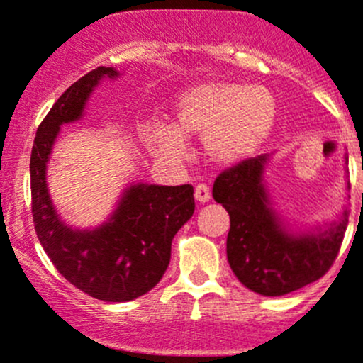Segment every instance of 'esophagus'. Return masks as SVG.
Wrapping results in <instances>:
<instances>
[{
	"instance_id": "34e87169",
	"label": "esophagus",
	"mask_w": 363,
	"mask_h": 363,
	"mask_svg": "<svg viewBox=\"0 0 363 363\" xmlns=\"http://www.w3.org/2000/svg\"><path fill=\"white\" fill-rule=\"evenodd\" d=\"M194 197H196L197 201H199V203H208V201H210V189H208L206 185H203V183H201V185H197L196 186V190H194Z\"/></svg>"
}]
</instances>
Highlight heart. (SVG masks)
I'll list each match as a JSON object with an SVG mask.
<instances>
[{
	"label": "heart",
	"mask_w": 363,
	"mask_h": 363,
	"mask_svg": "<svg viewBox=\"0 0 363 363\" xmlns=\"http://www.w3.org/2000/svg\"><path fill=\"white\" fill-rule=\"evenodd\" d=\"M275 121L277 100L264 86L208 81L178 96L173 125L150 120L141 135L155 159L171 166L189 157L186 139H203L204 153L213 164L235 166L264 145Z\"/></svg>",
	"instance_id": "1"
}]
</instances>
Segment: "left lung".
Returning <instances> with one entry per match:
<instances>
[{
    "label": "left lung",
    "instance_id": "obj_1",
    "mask_svg": "<svg viewBox=\"0 0 363 363\" xmlns=\"http://www.w3.org/2000/svg\"><path fill=\"white\" fill-rule=\"evenodd\" d=\"M347 166V155H344ZM270 155L243 160L218 174L213 199L228 210V261L250 291L282 296L328 272L342 243L347 208L328 224L293 229L275 210L264 182ZM350 185V183H347Z\"/></svg>",
    "mask_w": 363,
    "mask_h": 363
}]
</instances>
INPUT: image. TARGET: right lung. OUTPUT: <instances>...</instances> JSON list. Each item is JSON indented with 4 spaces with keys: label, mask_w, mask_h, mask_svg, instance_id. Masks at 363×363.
<instances>
[{
    "label": "right lung",
    "mask_w": 363,
    "mask_h": 363,
    "mask_svg": "<svg viewBox=\"0 0 363 363\" xmlns=\"http://www.w3.org/2000/svg\"><path fill=\"white\" fill-rule=\"evenodd\" d=\"M113 67H99L75 81L40 123L31 150V210L35 231L56 270L70 284L104 302H130L155 288L171 259V242L192 217V185L130 183L116 208L96 228L68 225L52 204L48 164L65 123L84 116L86 104L104 79H118Z\"/></svg>",
    "instance_id": "right-lung-1"
}]
</instances>
